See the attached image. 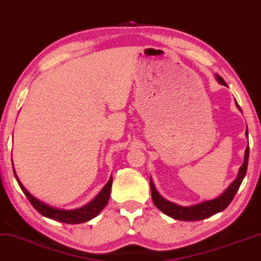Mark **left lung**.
<instances>
[{"instance_id":"obj_1","label":"left lung","mask_w":261,"mask_h":261,"mask_svg":"<svg viewBox=\"0 0 261 261\" xmlns=\"http://www.w3.org/2000/svg\"><path fill=\"white\" fill-rule=\"evenodd\" d=\"M217 79L220 84L226 85L224 79L220 77V75H217ZM237 107L240 108L239 103L236 102ZM241 110V108H240ZM246 135L248 136V131H246ZM248 156H249V147H247L246 153H245V163H243L242 166L240 167L239 176L233 183L227 188L225 193L223 194L222 196L217 197V199L211 200V201H204L202 203L195 204V206H189V207H183L178 206L176 203L170 202V201L165 200L164 197L160 196V194L158 193V190L155 189L153 182L150 179V191H151V199H153V202L155 206L159 208L161 212L171 217V218L178 219V220H186V222H194V220H201L204 218H208V217L213 216V214L222 212L229 206L230 202H231L233 197H235L237 190L242 183L243 178L246 176L247 172V166H248Z\"/></svg>"}]
</instances>
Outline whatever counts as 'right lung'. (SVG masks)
Here are the masks:
<instances>
[{
  "mask_svg": "<svg viewBox=\"0 0 261 261\" xmlns=\"http://www.w3.org/2000/svg\"><path fill=\"white\" fill-rule=\"evenodd\" d=\"M14 171V169H13ZM14 176L18 180L19 187L21 188L22 193L25 194V196L28 197L30 202H31L34 208L42 214V216L47 217V218L58 220V222H62L66 224H79V223H85L88 220H90L96 217L98 213H100L101 210H103V207L106 206L108 202V199H110L111 195V187H112V180L113 178H111L108 180V183L105 186L103 189L101 190V193L95 197L94 200L91 201L90 203H88L87 206L81 207L78 210H72V211H65V210H58V208H53V207L48 206V204L41 202V201L36 199L29 193L28 190L25 189L24 186H22L20 180H19L18 176H16L15 171H14Z\"/></svg>",
  "mask_w": 261,
  "mask_h": 261,
  "instance_id": "obj_1",
  "label": "right lung"
}]
</instances>
